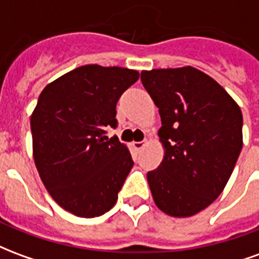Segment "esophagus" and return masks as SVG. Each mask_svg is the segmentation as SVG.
<instances>
[{
	"instance_id": "obj_1",
	"label": "esophagus",
	"mask_w": 259,
	"mask_h": 259,
	"mask_svg": "<svg viewBox=\"0 0 259 259\" xmlns=\"http://www.w3.org/2000/svg\"><path fill=\"white\" fill-rule=\"evenodd\" d=\"M146 146V141H135V143H133V148H135L136 151H140V150H143Z\"/></svg>"
}]
</instances>
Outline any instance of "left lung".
<instances>
[{"instance_id":"1","label":"left lung","mask_w":259,"mask_h":259,"mask_svg":"<svg viewBox=\"0 0 259 259\" xmlns=\"http://www.w3.org/2000/svg\"><path fill=\"white\" fill-rule=\"evenodd\" d=\"M158 107L163 159L147 174L155 205L187 218L222 193L243 147L241 109L222 85L193 66L141 72Z\"/></svg>"}]
</instances>
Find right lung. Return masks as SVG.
Segmentation results:
<instances>
[{"instance_id":"right-lung-1","label":"right lung","mask_w":259,"mask_h":259,"mask_svg":"<svg viewBox=\"0 0 259 259\" xmlns=\"http://www.w3.org/2000/svg\"><path fill=\"white\" fill-rule=\"evenodd\" d=\"M137 70L84 65L44 87L30 116L33 158L54 201L80 218L108 212L133 168L116 127V102Z\"/></svg>"}]
</instances>
